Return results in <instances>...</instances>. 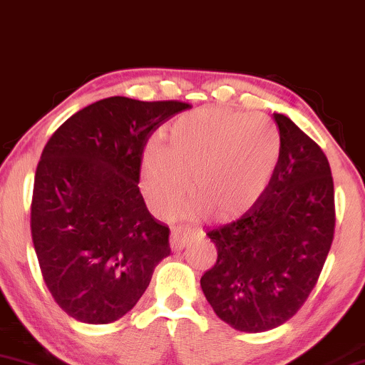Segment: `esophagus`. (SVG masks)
<instances>
[{"instance_id":"1","label":"esophagus","mask_w":365,"mask_h":365,"mask_svg":"<svg viewBox=\"0 0 365 365\" xmlns=\"http://www.w3.org/2000/svg\"><path fill=\"white\" fill-rule=\"evenodd\" d=\"M191 235L182 229H174L173 235H170V247L173 251H181L187 242H190Z\"/></svg>"}]
</instances>
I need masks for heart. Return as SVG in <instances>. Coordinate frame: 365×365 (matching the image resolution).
Returning a JSON list of instances; mask_svg holds the SVG:
<instances>
[{
  "label": "heart",
  "mask_w": 365,
  "mask_h": 365,
  "mask_svg": "<svg viewBox=\"0 0 365 365\" xmlns=\"http://www.w3.org/2000/svg\"><path fill=\"white\" fill-rule=\"evenodd\" d=\"M282 152L277 124L267 115L207 107L175 119L167 143L147 150L143 187L158 212L181 203L186 179L190 213L232 218L251 208L268 186Z\"/></svg>",
  "instance_id": "b5f03b06"
}]
</instances>
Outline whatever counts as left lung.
I'll return each instance as SVG.
<instances>
[{"mask_svg": "<svg viewBox=\"0 0 365 365\" xmlns=\"http://www.w3.org/2000/svg\"><path fill=\"white\" fill-rule=\"evenodd\" d=\"M282 152L268 186L237 220L210 230L217 263L201 277L205 297L234 329H273L312 292L335 234L329 162L314 140L273 114Z\"/></svg>", "mask_w": 365, "mask_h": 365, "instance_id": "obj_1", "label": "left lung"}]
</instances>
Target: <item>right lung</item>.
I'll list each match as a JSON object with an SVG mask.
<instances>
[{
    "mask_svg": "<svg viewBox=\"0 0 365 365\" xmlns=\"http://www.w3.org/2000/svg\"><path fill=\"white\" fill-rule=\"evenodd\" d=\"M190 104L109 97L73 114L42 150L30 230L47 289L68 316L107 324L135 307L170 255L169 227L141 196L153 131Z\"/></svg>",
    "mask_w": 365,
    "mask_h": 365,
    "instance_id": "add662e5",
    "label": "right lung"
}]
</instances>
